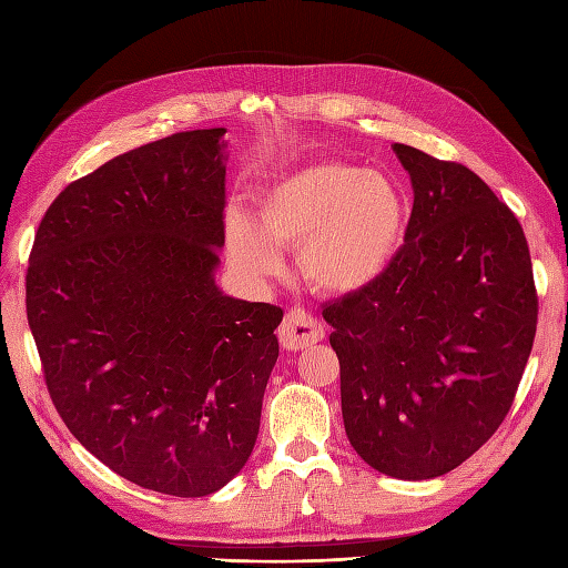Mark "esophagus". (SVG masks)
Instances as JSON below:
<instances>
[{
	"label": "esophagus",
	"instance_id": "1",
	"mask_svg": "<svg viewBox=\"0 0 568 568\" xmlns=\"http://www.w3.org/2000/svg\"><path fill=\"white\" fill-rule=\"evenodd\" d=\"M322 336L324 326L317 322V317L305 313L303 307H291L280 324V343L286 351H303L322 341Z\"/></svg>",
	"mask_w": 568,
	"mask_h": 568
}]
</instances>
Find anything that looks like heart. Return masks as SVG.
<instances>
[{
	"label": "heart",
	"instance_id": "b5f03b06",
	"mask_svg": "<svg viewBox=\"0 0 568 568\" xmlns=\"http://www.w3.org/2000/svg\"><path fill=\"white\" fill-rule=\"evenodd\" d=\"M255 215L257 222L227 217V253L239 270L272 277L282 270L280 248H298L307 284L326 296H351L393 263L403 244L405 199L379 173L326 161L274 182Z\"/></svg>",
	"mask_w": 568,
	"mask_h": 568
}]
</instances>
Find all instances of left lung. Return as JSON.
<instances>
[{
  "label": "left lung",
  "mask_w": 568,
  "mask_h": 568,
  "mask_svg": "<svg viewBox=\"0 0 568 568\" xmlns=\"http://www.w3.org/2000/svg\"><path fill=\"white\" fill-rule=\"evenodd\" d=\"M415 203L405 244L372 286L324 305L348 440L369 467L453 471L514 403L538 326L524 230L467 165L393 144Z\"/></svg>",
  "instance_id": "1"
}]
</instances>
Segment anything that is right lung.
I'll return each instance as SVG.
<instances>
[{
	"instance_id": "1",
	"label": "right lung",
	"mask_w": 568,
	"mask_h": 568,
	"mask_svg": "<svg viewBox=\"0 0 568 568\" xmlns=\"http://www.w3.org/2000/svg\"><path fill=\"white\" fill-rule=\"evenodd\" d=\"M225 128L163 136L68 184L30 251L26 313L63 424L132 484L220 490L246 464L284 311L222 296Z\"/></svg>"
}]
</instances>
